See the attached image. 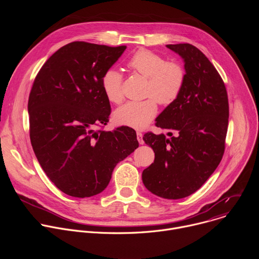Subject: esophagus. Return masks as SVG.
<instances>
[{"label": "esophagus", "instance_id": "esophagus-1", "mask_svg": "<svg viewBox=\"0 0 259 259\" xmlns=\"http://www.w3.org/2000/svg\"><path fill=\"white\" fill-rule=\"evenodd\" d=\"M136 135H137V140H138L139 144H143L144 141H143V138H142V133L141 132H137Z\"/></svg>", "mask_w": 259, "mask_h": 259}]
</instances>
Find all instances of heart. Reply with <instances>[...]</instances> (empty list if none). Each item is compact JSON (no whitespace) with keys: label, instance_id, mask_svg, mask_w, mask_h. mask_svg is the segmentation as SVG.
Masks as SVG:
<instances>
[{"label":"heart","instance_id":"1","mask_svg":"<svg viewBox=\"0 0 259 259\" xmlns=\"http://www.w3.org/2000/svg\"><path fill=\"white\" fill-rule=\"evenodd\" d=\"M128 66L147 79L145 96L149 98L126 102L115 110L113 119L118 125L142 130L157 116V101L168 105L178 98L186 81V70L180 63L167 61L162 55L146 49L134 53L128 61ZM100 83L107 100L113 103L123 100V75L119 69L107 68Z\"/></svg>","mask_w":259,"mask_h":259}]
</instances>
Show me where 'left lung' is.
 Wrapping results in <instances>:
<instances>
[{
	"label": "left lung",
	"mask_w": 259,
	"mask_h": 259,
	"mask_svg": "<svg viewBox=\"0 0 259 259\" xmlns=\"http://www.w3.org/2000/svg\"><path fill=\"white\" fill-rule=\"evenodd\" d=\"M184 61L186 81L178 98L156 119L164 134H144L155 152L142 182L154 195L177 200L198 191L225 153L229 99L225 83L203 52L191 44L167 45Z\"/></svg>",
	"instance_id": "1"
}]
</instances>
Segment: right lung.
<instances>
[{
    "label": "right lung",
    "mask_w": 259,
    "mask_h": 259,
    "mask_svg": "<svg viewBox=\"0 0 259 259\" xmlns=\"http://www.w3.org/2000/svg\"><path fill=\"white\" fill-rule=\"evenodd\" d=\"M125 49L69 43L44 63L33 81L27 104L32 150L46 175L68 196L101 193L116 165L138 147L132 128L93 129L106 125L110 114L101 77Z\"/></svg>",
    "instance_id": "add662e5"
}]
</instances>
